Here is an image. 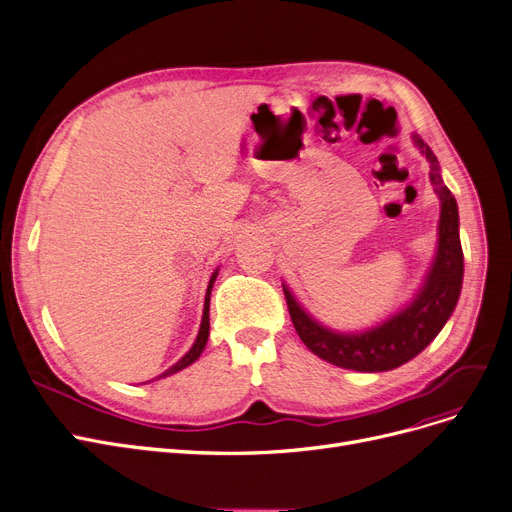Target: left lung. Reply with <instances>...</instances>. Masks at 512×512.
<instances>
[{"mask_svg": "<svg viewBox=\"0 0 512 512\" xmlns=\"http://www.w3.org/2000/svg\"><path fill=\"white\" fill-rule=\"evenodd\" d=\"M412 140L431 165L429 180L441 201L437 253L418 295L379 326L362 332H337L311 318L288 291V286L282 284L291 320L307 349L318 358L347 370L385 372L410 362L446 326L460 297L464 261L456 198L441 180L433 150L418 136Z\"/></svg>", "mask_w": 512, "mask_h": 512, "instance_id": "left-lung-1", "label": "left lung"}]
</instances>
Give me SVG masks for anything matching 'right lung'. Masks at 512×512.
Instances as JSON below:
<instances>
[{
  "label": "right lung",
  "instance_id": "right-lung-1",
  "mask_svg": "<svg viewBox=\"0 0 512 512\" xmlns=\"http://www.w3.org/2000/svg\"><path fill=\"white\" fill-rule=\"evenodd\" d=\"M215 278H217V270L213 272V276H211V280H209V286H207L205 309H203V322H201V328H198V337H196L194 345L190 347V351L184 355L182 360H177L171 368H167V370L159 376V379H165V376H169V374L180 372V370H184L186 366L194 364L198 358H201V353H203V349H205V345H207V339H209V301H211V288H213Z\"/></svg>",
  "mask_w": 512,
  "mask_h": 512
}]
</instances>
